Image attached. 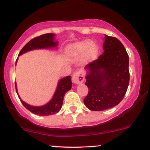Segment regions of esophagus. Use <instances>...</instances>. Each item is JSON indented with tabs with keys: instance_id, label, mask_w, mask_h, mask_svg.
Wrapping results in <instances>:
<instances>
[{
	"instance_id": "1",
	"label": "esophagus",
	"mask_w": 150,
	"mask_h": 150,
	"mask_svg": "<svg viewBox=\"0 0 150 150\" xmlns=\"http://www.w3.org/2000/svg\"><path fill=\"white\" fill-rule=\"evenodd\" d=\"M85 80L83 73L80 71H77L74 73L73 75V82L75 84H81Z\"/></svg>"
}]
</instances>
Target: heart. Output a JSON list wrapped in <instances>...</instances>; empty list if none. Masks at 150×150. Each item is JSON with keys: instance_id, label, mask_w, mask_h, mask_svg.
<instances>
[{"instance_id": "heart-1", "label": "heart", "mask_w": 150, "mask_h": 150, "mask_svg": "<svg viewBox=\"0 0 150 150\" xmlns=\"http://www.w3.org/2000/svg\"><path fill=\"white\" fill-rule=\"evenodd\" d=\"M68 52L75 59L84 57L85 61L90 62L97 58L99 47L95 43L85 40L70 44L68 46Z\"/></svg>"}]
</instances>
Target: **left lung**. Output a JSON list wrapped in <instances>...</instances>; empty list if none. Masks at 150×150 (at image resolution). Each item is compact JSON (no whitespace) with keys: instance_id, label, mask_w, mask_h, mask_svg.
Listing matches in <instances>:
<instances>
[{"instance_id":"obj_1","label":"left lung","mask_w":150,"mask_h":150,"mask_svg":"<svg viewBox=\"0 0 150 150\" xmlns=\"http://www.w3.org/2000/svg\"><path fill=\"white\" fill-rule=\"evenodd\" d=\"M104 53L85 67L89 92L84 104L92 111H104L118 105L128 89L129 57L116 37L105 35Z\"/></svg>"}]
</instances>
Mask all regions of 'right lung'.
<instances>
[{"instance_id": "obj_1", "label": "right lung", "mask_w": 150, "mask_h": 150, "mask_svg": "<svg viewBox=\"0 0 150 150\" xmlns=\"http://www.w3.org/2000/svg\"><path fill=\"white\" fill-rule=\"evenodd\" d=\"M55 34H45L39 36V37H35L30 40L26 45L22 48L20 51L19 56L23 54L26 52L35 49H53L58 46V42L55 41ZM18 61V59H17ZM17 63V61H16ZM16 65V63H15ZM72 87L71 77L67 76L63 77L58 81V83L56 87V92L53 94L52 99L50 100L47 104L44 106H34L27 104L24 101H22L20 96L18 95L19 99L21 101L23 106L28 109L29 111L34 114L39 115V116H49V115L55 114L58 113L61 110L63 105V98H64L65 94L68 91H69ZM15 88H16L17 94L18 89H17V85L15 83Z\"/></svg>"}]
</instances>
